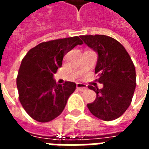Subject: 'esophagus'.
I'll list each match as a JSON object with an SVG mask.
<instances>
[{
	"label": "esophagus",
	"instance_id": "obj_1",
	"mask_svg": "<svg viewBox=\"0 0 149 149\" xmlns=\"http://www.w3.org/2000/svg\"><path fill=\"white\" fill-rule=\"evenodd\" d=\"M77 89H79L80 91H85L87 89V85L84 84H82V83H77Z\"/></svg>",
	"mask_w": 149,
	"mask_h": 149
}]
</instances>
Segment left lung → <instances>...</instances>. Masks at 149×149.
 Listing matches in <instances>:
<instances>
[{
	"label": "left lung",
	"mask_w": 149,
	"mask_h": 149,
	"mask_svg": "<svg viewBox=\"0 0 149 149\" xmlns=\"http://www.w3.org/2000/svg\"><path fill=\"white\" fill-rule=\"evenodd\" d=\"M86 45L98 53L95 73L101 89L88 85L97 93L96 100L87 106L91 113L105 121L117 119L132 102L136 81V69L125 47L105 35L81 36Z\"/></svg>",
	"instance_id": "1"
}]
</instances>
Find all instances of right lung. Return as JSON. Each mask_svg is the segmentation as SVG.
<instances>
[{
	"label": "right lung",
	"mask_w": 149,
	"mask_h": 149,
	"mask_svg": "<svg viewBox=\"0 0 149 149\" xmlns=\"http://www.w3.org/2000/svg\"><path fill=\"white\" fill-rule=\"evenodd\" d=\"M83 42L78 37L42 42L31 49L21 61L17 77L19 100L37 121L52 120L63 112L76 84H56L53 74L61 67L65 55Z\"/></svg>",
	"instance_id": "obj_1"
}]
</instances>
